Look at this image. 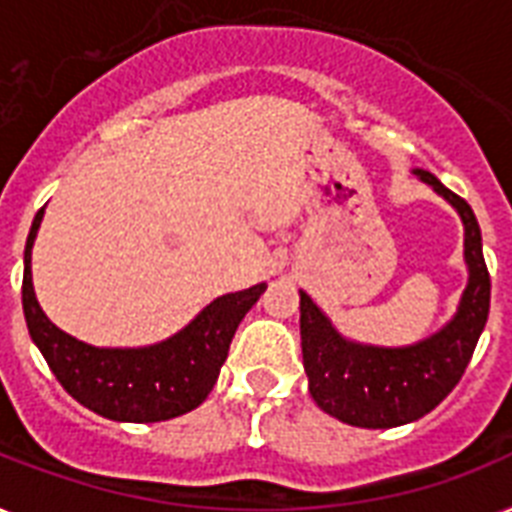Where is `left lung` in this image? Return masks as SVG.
I'll use <instances>...</instances> for the list:
<instances>
[{
  "mask_svg": "<svg viewBox=\"0 0 512 512\" xmlns=\"http://www.w3.org/2000/svg\"><path fill=\"white\" fill-rule=\"evenodd\" d=\"M433 185L462 217L468 287L454 319L436 335L380 348L345 340L311 297L300 292V337L308 390L327 414L356 428H396L425 417L454 390L470 364L489 319L492 279L484 263L481 228L473 209L428 170H412Z\"/></svg>",
  "mask_w": 512,
  "mask_h": 512,
  "instance_id": "1",
  "label": "left lung"
}]
</instances>
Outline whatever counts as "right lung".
I'll use <instances>...</instances> for the list:
<instances>
[{
  "mask_svg": "<svg viewBox=\"0 0 512 512\" xmlns=\"http://www.w3.org/2000/svg\"><path fill=\"white\" fill-rule=\"evenodd\" d=\"M42 217L44 207L23 252V313L28 335L68 396L116 422H162L196 409L215 388L233 335L265 284L217 297L170 340L148 348H95L55 327L36 303L31 247Z\"/></svg>",
  "mask_w": 512,
  "mask_h": 512,
  "instance_id": "1",
  "label": "right lung"
}]
</instances>
